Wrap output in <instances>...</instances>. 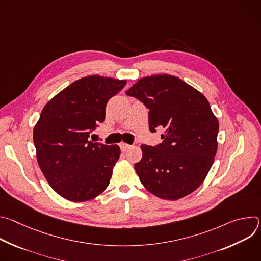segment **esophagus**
<instances>
[{"instance_id":"1","label":"esophagus","mask_w":261,"mask_h":261,"mask_svg":"<svg viewBox=\"0 0 261 261\" xmlns=\"http://www.w3.org/2000/svg\"><path fill=\"white\" fill-rule=\"evenodd\" d=\"M120 147H121L122 152H126V151H128L129 148L131 147V145L128 144V143H125V142H121V143H120Z\"/></svg>"}]
</instances>
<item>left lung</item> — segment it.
I'll return each instance as SVG.
<instances>
[{
  "instance_id": "1",
  "label": "left lung",
  "mask_w": 261,
  "mask_h": 261,
  "mask_svg": "<svg viewBox=\"0 0 261 261\" xmlns=\"http://www.w3.org/2000/svg\"><path fill=\"white\" fill-rule=\"evenodd\" d=\"M126 95L150 110L152 133L164 129L161 143L141 145L142 158L134 164L141 184L167 200L195 191L210 171L218 146L219 123L206 98L167 74L139 80Z\"/></svg>"
}]
</instances>
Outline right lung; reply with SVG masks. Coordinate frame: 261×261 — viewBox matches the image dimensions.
Returning <instances> with one entry per match:
<instances>
[{
    "label": "right lung",
    "instance_id": "1",
    "mask_svg": "<svg viewBox=\"0 0 261 261\" xmlns=\"http://www.w3.org/2000/svg\"><path fill=\"white\" fill-rule=\"evenodd\" d=\"M126 84L99 75L84 77L42 109L33 132L37 161L50 187L62 197L87 201L108 186L120 146L93 142L89 137L103 123L108 100Z\"/></svg>",
    "mask_w": 261,
    "mask_h": 261
}]
</instances>
